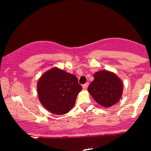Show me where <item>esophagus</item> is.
<instances>
[{
    "label": "esophagus",
    "mask_w": 151,
    "mask_h": 151,
    "mask_svg": "<svg viewBox=\"0 0 151 151\" xmlns=\"http://www.w3.org/2000/svg\"><path fill=\"white\" fill-rule=\"evenodd\" d=\"M88 82H86V83H85L84 84H83V85H82V88H83V89H86V88H87V87H88Z\"/></svg>",
    "instance_id": "34e87169"
}]
</instances>
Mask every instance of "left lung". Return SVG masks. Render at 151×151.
I'll return each instance as SVG.
<instances>
[{
	"instance_id": "obj_1",
	"label": "left lung",
	"mask_w": 151,
	"mask_h": 151,
	"mask_svg": "<svg viewBox=\"0 0 151 151\" xmlns=\"http://www.w3.org/2000/svg\"><path fill=\"white\" fill-rule=\"evenodd\" d=\"M88 91L99 104L109 107L121 98L123 83L115 73L104 70L94 74V80L89 84Z\"/></svg>"
}]
</instances>
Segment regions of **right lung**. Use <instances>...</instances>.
Returning a JSON list of instances; mask_svg holds the SVG:
<instances>
[{"mask_svg": "<svg viewBox=\"0 0 151 151\" xmlns=\"http://www.w3.org/2000/svg\"><path fill=\"white\" fill-rule=\"evenodd\" d=\"M39 100L43 106L53 114L69 112L82 90L76 76L53 68L41 76L37 84Z\"/></svg>", "mask_w": 151, "mask_h": 151, "instance_id": "add662e5", "label": "right lung"}]
</instances>
